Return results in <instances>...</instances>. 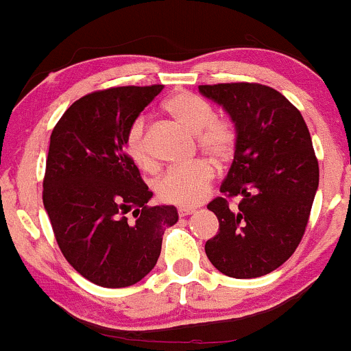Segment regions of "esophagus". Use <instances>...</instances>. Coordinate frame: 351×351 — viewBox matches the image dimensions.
<instances>
[{
    "instance_id": "1",
    "label": "esophagus",
    "mask_w": 351,
    "mask_h": 351,
    "mask_svg": "<svg viewBox=\"0 0 351 351\" xmlns=\"http://www.w3.org/2000/svg\"><path fill=\"white\" fill-rule=\"evenodd\" d=\"M178 214H180V217H186V215L195 214V208H192V207H182V208H178Z\"/></svg>"
}]
</instances>
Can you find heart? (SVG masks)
I'll list each match as a JSON object with an SVG mask.
<instances>
[{"instance_id":"b5f03b06","label":"heart","mask_w":351,"mask_h":351,"mask_svg":"<svg viewBox=\"0 0 351 351\" xmlns=\"http://www.w3.org/2000/svg\"><path fill=\"white\" fill-rule=\"evenodd\" d=\"M165 112L183 129L195 134L198 149L208 159L217 165L231 159L238 141L234 123L226 117H215L214 108L204 98L182 91L165 101ZM125 151L130 161L141 169L151 171L154 168V161L147 153L144 117H137L130 123L125 134ZM212 180H214V168L210 162L200 159L186 166L168 169L156 182L154 192L159 200L166 204L193 207L207 195Z\"/></svg>"}]
</instances>
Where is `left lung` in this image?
Wrapping results in <instances>:
<instances>
[{"label":"left lung","instance_id":"obj_1","mask_svg":"<svg viewBox=\"0 0 351 351\" xmlns=\"http://www.w3.org/2000/svg\"><path fill=\"white\" fill-rule=\"evenodd\" d=\"M238 132L221 193L207 205L219 232L205 253L221 274L256 278L277 270L299 246L319 185V166L300 112L277 90L256 83L202 84ZM226 196L242 198L228 207Z\"/></svg>","mask_w":351,"mask_h":351}]
</instances>
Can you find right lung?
<instances>
[{"mask_svg":"<svg viewBox=\"0 0 351 351\" xmlns=\"http://www.w3.org/2000/svg\"><path fill=\"white\" fill-rule=\"evenodd\" d=\"M161 90L95 91L74 101L51 134L42 198L56 241L77 274L107 289L143 280L166 228L178 222L173 205L147 207L153 192L125 153L130 123Z\"/></svg>","mask_w":351,"mask_h":351,"instance_id":"obj_1","label":"right lung"}]
</instances>
